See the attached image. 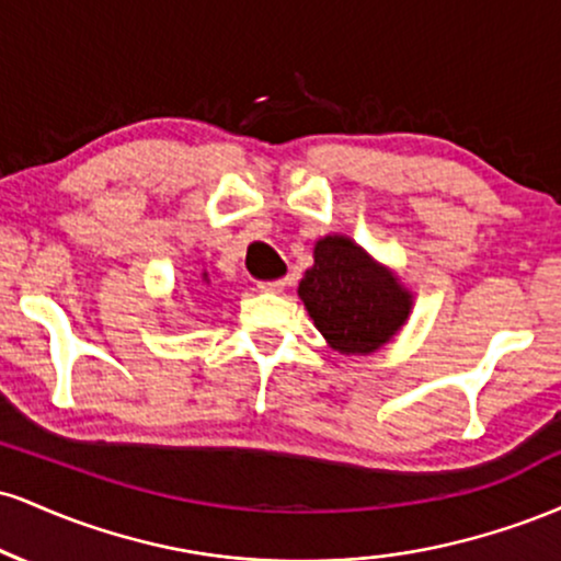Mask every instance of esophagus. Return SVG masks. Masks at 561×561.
<instances>
[{
    "instance_id": "34e87169",
    "label": "esophagus",
    "mask_w": 561,
    "mask_h": 561,
    "mask_svg": "<svg viewBox=\"0 0 561 561\" xmlns=\"http://www.w3.org/2000/svg\"><path fill=\"white\" fill-rule=\"evenodd\" d=\"M289 285V279H274V282H261V293H282Z\"/></svg>"
}]
</instances>
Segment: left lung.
I'll return each mask as SVG.
<instances>
[{
    "label": "left lung",
    "instance_id": "1",
    "mask_svg": "<svg viewBox=\"0 0 561 561\" xmlns=\"http://www.w3.org/2000/svg\"><path fill=\"white\" fill-rule=\"evenodd\" d=\"M298 295L327 345L343 356L377 353L403 330L414 308V295L398 274L345 234L317 240Z\"/></svg>",
    "mask_w": 561,
    "mask_h": 561
}]
</instances>
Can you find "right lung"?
<instances>
[{
	"label": "right lung",
	"instance_id": "1",
	"mask_svg": "<svg viewBox=\"0 0 561 561\" xmlns=\"http://www.w3.org/2000/svg\"><path fill=\"white\" fill-rule=\"evenodd\" d=\"M203 282H210V279H208V272H203Z\"/></svg>",
	"mask_w": 561,
	"mask_h": 561
}]
</instances>
